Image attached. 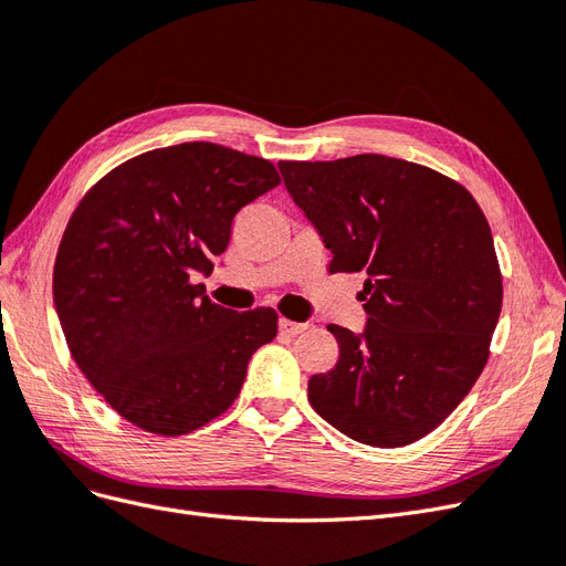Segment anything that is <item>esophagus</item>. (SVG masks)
Listing matches in <instances>:
<instances>
[{"label":"esophagus","mask_w":566,"mask_h":566,"mask_svg":"<svg viewBox=\"0 0 566 566\" xmlns=\"http://www.w3.org/2000/svg\"><path fill=\"white\" fill-rule=\"evenodd\" d=\"M279 328L287 335H300L304 333L306 328H310V323H300V321H290V318H281L279 321Z\"/></svg>","instance_id":"34e87169"}]
</instances>
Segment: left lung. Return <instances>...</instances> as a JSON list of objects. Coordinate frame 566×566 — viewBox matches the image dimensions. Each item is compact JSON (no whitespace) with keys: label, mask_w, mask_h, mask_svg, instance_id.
Masks as SVG:
<instances>
[{"label":"left lung","mask_w":566,"mask_h":566,"mask_svg":"<svg viewBox=\"0 0 566 566\" xmlns=\"http://www.w3.org/2000/svg\"><path fill=\"white\" fill-rule=\"evenodd\" d=\"M287 193L333 252L366 271L361 335L331 323L333 370L312 375L316 413L354 441L408 447L447 420L482 375L503 279L489 221L465 186L399 158L279 163Z\"/></svg>","instance_id":"left-lung-1"}]
</instances>
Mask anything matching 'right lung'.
<instances>
[{"label":"right lung","mask_w":566,"mask_h":566,"mask_svg":"<svg viewBox=\"0 0 566 566\" xmlns=\"http://www.w3.org/2000/svg\"><path fill=\"white\" fill-rule=\"evenodd\" d=\"M279 184L264 158L191 142L117 165L80 200L54 264L56 312L84 378L134 427L179 437L219 418L276 337L269 306L224 310L193 279L227 250L238 210Z\"/></svg>","instance_id":"add662e5"}]
</instances>
